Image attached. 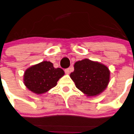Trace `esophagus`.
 I'll return each mask as SVG.
<instances>
[{
    "instance_id": "obj_1",
    "label": "esophagus",
    "mask_w": 134,
    "mask_h": 134,
    "mask_svg": "<svg viewBox=\"0 0 134 134\" xmlns=\"http://www.w3.org/2000/svg\"><path fill=\"white\" fill-rule=\"evenodd\" d=\"M65 72L66 74H69V73H70V70H69V69H65Z\"/></svg>"
}]
</instances>
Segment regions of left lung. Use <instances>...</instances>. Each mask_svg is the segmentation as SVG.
Wrapping results in <instances>:
<instances>
[{"label": "left lung", "instance_id": "8db88e82", "mask_svg": "<svg viewBox=\"0 0 134 134\" xmlns=\"http://www.w3.org/2000/svg\"><path fill=\"white\" fill-rule=\"evenodd\" d=\"M75 87L88 97L99 95L105 90L110 80V71L106 65L84 59L76 62L70 74Z\"/></svg>", "mask_w": 134, "mask_h": 134}]
</instances>
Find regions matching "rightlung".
I'll return each mask as SVG.
<instances>
[{"label":"right lung","instance_id":"right-lung-1","mask_svg":"<svg viewBox=\"0 0 134 134\" xmlns=\"http://www.w3.org/2000/svg\"><path fill=\"white\" fill-rule=\"evenodd\" d=\"M65 74L60 68H54L49 61H43L30 67L25 71L23 83L34 93L42 94L55 87Z\"/></svg>","mask_w":134,"mask_h":134}]
</instances>
